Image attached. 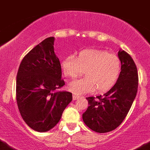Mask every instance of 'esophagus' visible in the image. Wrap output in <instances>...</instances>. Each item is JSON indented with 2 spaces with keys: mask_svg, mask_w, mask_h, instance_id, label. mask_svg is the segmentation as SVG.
<instances>
[{
  "mask_svg": "<svg viewBox=\"0 0 150 150\" xmlns=\"http://www.w3.org/2000/svg\"><path fill=\"white\" fill-rule=\"evenodd\" d=\"M81 96H79L78 95H75V94H74L73 95V99L74 100H77V99H78V98H80Z\"/></svg>",
  "mask_w": 150,
  "mask_h": 150,
  "instance_id": "obj_1",
  "label": "esophagus"
}]
</instances>
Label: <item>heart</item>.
<instances>
[{"label":"heart","mask_w":150,"mask_h":150,"mask_svg":"<svg viewBox=\"0 0 150 150\" xmlns=\"http://www.w3.org/2000/svg\"><path fill=\"white\" fill-rule=\"evenodd\" d=\"M66 77L74 78L82 75L86 77L70 82L69 89L75 95L108 91L117 82L120 73L121 62L117 55L99 49H85L78 58L69 55L61 61Z\"/></svg>","instance_id":"obj_1"}]
</instances>
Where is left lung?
Here are the masks:
<instances>
[{
	"label": "left lung",
	"instance_id": "1",
	"mask_svg": "<svg viewBox=\"0 0 150 150\" xmlns=\"http://www.w3.org/2000/svg\"><path fill=\"white\" fill-rule=\"evenodd\" d=\"M121 72L114 87L103 96L87 97L89 106L82 115L87 127L98 133L117 129L127 116L137 95L138 74L132 57L119 51Z\"/></svg>",
	"mask_w": 150,
	"mask_h": 150
}]
</instances>
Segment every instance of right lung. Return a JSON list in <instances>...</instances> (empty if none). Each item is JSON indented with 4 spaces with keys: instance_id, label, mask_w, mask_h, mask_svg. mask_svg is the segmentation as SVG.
I'll list each match as a JSON object with an SVG mask.
<instances>
[{
    "instance_id": "obj_1",
    "label": "right lung",
    "mask_w": 150,
    "mask_h": 150,
    "mask_svg": "<svg viewBox=\"0 0 150 150\" xmlns=\"http://www.w3.org/2000/svg\"><path fill=\"white\" fill-rule=\"evenodd\" d=\"M54 40L48 37L30 50L21 60L16 77V101L21 117L40 132L54 127L72 100V93L56 91L65 82Z\"/></svg>"
}]
</instances>
